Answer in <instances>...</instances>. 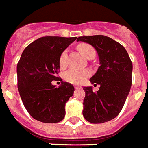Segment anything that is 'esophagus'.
I'll return each mask as SVG.
<instances>
[{
  "label": "esophagus",
  "mask_w": 148,
  "mask_h": 148,
  "mask_svg": "<svg viewBox=\"0 0 148 148\" xmlns=\"http://www.w3.org/2000/svg\"><path fill=\"white\" fill-rule=\"evenodd\" d=\"M74 87H75V88H81V86L80 85H75Z\"/></svg>",
  "instance_id": "obj_1"
}]
</instances>
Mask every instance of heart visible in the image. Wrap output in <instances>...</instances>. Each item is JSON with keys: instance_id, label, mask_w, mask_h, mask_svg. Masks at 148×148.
<instances>
[{"instance_id": "1", "label": "heart", "mask_w": 148, "mask_h": 148, "mask_svg": "<svg viewBox=\"0 0 148 148\" xmlns=\"http://www.w3.org/2000/svg\"><path fill=\"white\" fill-rule=\"evenodd\" d=\"M77 49L83 56L87 59L94 57L96 51L94 47L88 43H80L78 45ZM68 64V53L67 51H64L59 58V65L62 69L67 67ZM90 76V72L88 70H77V69H69L64 73V78L68 83L71 84H81Z\"/></svg>"}]
</instances>
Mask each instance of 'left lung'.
I'll use <instances>...</instances> for the list:
<instances>
[{"label":"left lung","mask_w":148,"mask_h":148,"mask_svg":"<svg viewBox=\"0 0 148 148\" xmlns=\"http://www.w3.org/2000/svg\"><path fill=\"white\" fill-rule=\"evenodd\" d=\"M77 41L92 45L97 51L100 67L90 78L99 90L84 87L83 116L94 124L109 122L121 112L131 87L132 62L124 47L105 35L82 36Z\"/></svg>","instance_id":"1"}]
</instances>
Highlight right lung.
<instances>
[{
    "instance_id": "right-lung-1",
    "label": "right lung",
    "mask_w": 148,
    "mask_h": 148,
    "mask_svg": "<svg viewBox=\"0 0 148 148\" xmlns=\"http://www.w3.org/2000/svg\"><path fill=\"white\" fill-rule=\"evenodd\" d=\"M76 39L42 37L28 45L21 54L17 65L18 91L26 110L39 122L56 123L65 116V104L73 95L74 87L62 81L56 88L51 81L59 79L60 54Z\"/></svg>"
}]
</instances>
